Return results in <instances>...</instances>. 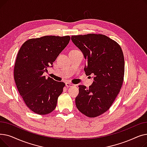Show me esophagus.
I'll return each mask as SVG.
<instances>
[{
	"instance_id": "esophagus-1",
	"label": "esophagus",
	"mask_w": 147,
	"mask_h": 147,
	"mask_svg": "<svg viewBox=\"0 0 147 147\" xmlns=\"http://www.w3.org/2000/svg\"><path fill=\"white\" fill-rule=\"evenodd\" d=\"M65 86L67 87H72V86H73V84L70 83H66Z\"/></svg>"
}]
</instances>
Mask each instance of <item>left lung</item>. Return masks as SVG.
<instances>
[{
    "mask_svg": "<svg viewBox=\"0 0 147 147\" xmlns=\"http://www.w3.org/2000/svg\"><path fill=\"white\" fill-rule=\"evenodd\" d=\"M71 40L86 59V75L95 76L89 89L79 86L76 105L86 116L96 117L110 109L120 91L125 75L124 55L120 46L104 34L75 35Z\"/></svg>",
    "mask_w": 147,
    "mask_h": 147,
    "instance_id": "1",
    "label": "left lung"
}]
</instances>
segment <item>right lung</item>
Listing matches in <instances>:
<instances>
[{
	"mask_svg": "<svg viewBox=\"0 0 147 147\" xmlns=\"http://www.w3.org/2000/svg\"><path fill=\"white\" fill-rule=\"evenodd\" d=\"M69 40V36L30 38L18 52L13 69L14 80L23 101L34 113L48 114L55 109L65 84L50 77L46 78L43 74L53 64Z\"/></svg>",
	"mask_w": 147,
	"mask_h": 147,
	"instance_id": "1",
	"label": "right lung"
}]
</instances>
